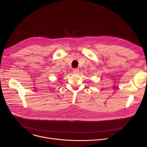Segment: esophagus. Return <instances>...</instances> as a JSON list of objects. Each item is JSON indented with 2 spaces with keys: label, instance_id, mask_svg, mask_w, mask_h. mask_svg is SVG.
I'll use <instances>...</instances> for the list:
<instances>
[{
  "label": "esophagus",
  "instance_id": "esophagus-1",
  "mask_svg": "<svg viewBox=\"0 0 147 147\" xmlns=\"http://www.w3.org/2000/svg\"><path fill=\"white\" fill-rule=\"evenodd\" d=\"M79 72V69H78V68H74L73 69V73H74V74H78Z\"/></svg>",
  "mask_w": 147,
  "mask_h": 147
}]
</instances>
